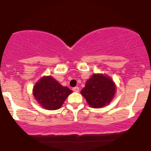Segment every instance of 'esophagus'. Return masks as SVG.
Returning <instances> with one entry per match:
<instances>
[{"instance_id":"34e87169","label":"esophagus","mask_w":151,"mask_h":151,"mask_svg":"<svg viewBox=\"0 0 151 151\" xmlns=\"http://www.w3.org/2000/svg\"><path fill=\"white\" fill-rule=\"evenodd\" d=\"M73 91L75 92H79L80 91V88H79L78 87H74V88H73Z\"/></svg>"}]
</instances>
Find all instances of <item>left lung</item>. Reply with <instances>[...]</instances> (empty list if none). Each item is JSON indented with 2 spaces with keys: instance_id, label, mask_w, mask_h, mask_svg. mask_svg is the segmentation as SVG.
I'll return each mask as SVG.
<instances>
[{
  "instance_id": "1",
  "label": "left lung",
  "mask_w": 151,
  "mask_h": 151,
  "mask_svg": "<svg viewBox=\"0 0 151 151\" xmlns=\"http://www.w3.org/2000/svg\"><path fill=\"white\" fill-rule=\"evenodd\" d=\"M116 92L114 83L108 76L94 74L87 80L81 91L88 104L94 108H102L111 102Z\"/></svg>"
}]
</instances>
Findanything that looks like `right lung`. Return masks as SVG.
<instances>
[{
  "label": "right lung",
  "mask_w": 151,
  "mask_h": 151,
  "mask_svg": "<svg viewBox=\"0 0 151 151\" xmlns=\"http://www.w3.org/2000/svg\"><path fill=\"white\" fill-rule=\"evenodd\" d=\"M71 93L72 91L68 87L63 86L51 76L40 79L33 88L35 99L47 110H57L60 108Z\"/></svg>",
  "instance_id": "add662e5"
}]
</instances>
